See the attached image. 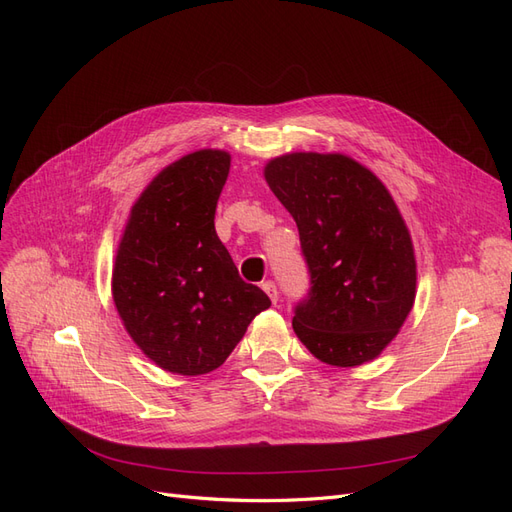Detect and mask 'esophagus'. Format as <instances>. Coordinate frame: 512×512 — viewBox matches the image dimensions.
<instances>
[{
    "label": "esophagus",
    "instance_id": "esophagus-1",
    "mask_svg": "<svg viewBox=\"0 0 512 512\" xmlns=\"http://www.w3.org/2000/svg\"><path fill=\"white\" fill-rule=\"evenodd\" d=\"M262 290H265L267 294H269V299L273 301V303H277V299H280V292H277V286H275V282H262Z\"/></svg>",
    "mask_w": 512,
    "mask_h": 512
}]
</instances>
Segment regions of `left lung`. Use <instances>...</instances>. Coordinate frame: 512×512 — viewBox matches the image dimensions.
Here are the masks:
<instances>
[{
    "instance_id": "1",
    "label": "left lung",
    "mask_w": 512,
    "mask_h": 512,
    "mask_svg": "<svg viewBox=\"0 0 512 512\" xmlns=\"http://www.w3.org/2000/svg\"><path fill=\"white\" fill-rule=\"evenodd\" d=\"M265 179L297 222L309 269L294 333L327 365L376 359L416 297L414 247L393 196L342 153H286L265 166Z\"/></svg>"
}]
</instances>
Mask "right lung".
I'll return each instance as SVG.
<instances>
[{
    "mask_svg": "<svg viewBox=\"0 0 512 512\" xmlns=\"http://www.w3.org/2000/svg\"><path fill=\"white\" fill-rule=\"evenodd\" d=\"M230 170L220 149L168 164L138 196L117 247L113 299L123 327L158 367L181 376L218 369L262 309L215 232Z\"/></svg>",
    "mask_w": 512,
    "mask_h": 512,
    "instance_id": "1",
    "label": "right lung"
}]
</instances>
